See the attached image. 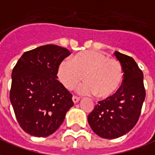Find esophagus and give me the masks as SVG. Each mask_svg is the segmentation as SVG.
<instances>
[{
  "label": "esophagus",
  "instance_id": "esophagus-1",
  "mask_svg": "<svg viewBox=\"0 0 155 155\" xmlns=\"http://www.w3.org/2000/svg\"><path fill=\"white\" fill-rule=\"evenodd\" d=\"M72 101H73V102H74V103H77L78 101H80V97H75V96H74L72 97Z\"/></svg>",
  "mask_w": 155,
  "mask_h": 155
}]
</instances>
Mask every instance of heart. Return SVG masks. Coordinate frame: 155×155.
<instances>
[{
	"label": "heart",
	"mask_w": 155,
	"mask_h": 155,
	"mask_svg": "<svg viewBox=\"0 0 155 155\" xmlns=\"http://www.w3.org/2000/svg\"><path fill=\"white\" fill-rule=\"evenodd\" d=\"M123 75L120 62L96 50L80 53L72 60L65 59L58 68V80L67 89L72 90L84 79L80 93L95 94L98 98L113 95L120 88Z\"/></svg>",
	"instance_id": "obj_1"
}]
</instances>
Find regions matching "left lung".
Masks as SVG:
<instances>
[{
	"label": "left lung",
	"mask_w": 155,
	"mask_h": 155,
	"mask_svg": "<svg viewBox=\"0 0 155 155\" xmlns=\"http://www.w3.org/2000/svg\"><path fill=\"white\" fill-rule=\"evenodd\" d=\"M124 72L122 85L112 96L98 101L88 114V122L97 135L114 139L135 126L146 98L143 73L131 57L114 52Z\"/></svg>",
	"instance_id": "1"
}]
</instances>
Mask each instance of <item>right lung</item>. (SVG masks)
Instances as JSON below:
<instances>
[{"label":"right lung","instance_id":"1","mask_svg":"<svg viewBox=\"0 0 155 155\" xmlns=\"http://www.w3.org/2000/svg\"><path fill=\"white\" fill-rule=\"evenodd\" d=\"M71 53L46 45L25 52L12 71L9 99L20 127L37 137L51 135L73 106L72 95L57 80L59 64Z\"/></svg>","mask_w":155,"mask_h":155}]
</instances>
